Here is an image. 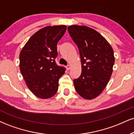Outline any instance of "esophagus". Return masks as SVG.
<instances>
[{"label": "esophagus", "mask_w": 134, "mask_h": 134, "mask_svg": "<svg viewBox=\"0 0 134 134\" xmlns=\"http://www.w3.org/2000/svg\"><path fill=\"white\" fill-rule=\"evenodd\" d=\"M66 68L67 70H70L71 68V66L70 65V64H68V65H67L66 66Z\"/></svg>", "instance_id": "obj_1"}]
</instances>
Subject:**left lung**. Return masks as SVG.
Returning <instances> with one entry per match:
<instances>
[{
  "mask_svg": "<svg viewBox=\"0 0 134 134\" xmlns=\"http://www.w3.org/2000/svg\"><path fill=\"white\" fill-rule=\"evenodd\" d=\"M69 34L77 44L81 62V74L74 80L75 90L86 99L102 93L113 71L115 58L110 44L99 33L86 26L71 25Z\"/></svg>",
  "mask_w": 134,
  "mask_h": 134,
  "instance_id": "left-lung-1",
  "label": "left lung"
}]
</instances>
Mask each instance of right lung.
Returning <instances> with one entry per match:
<instances>
[{"mask_svg": "<svg viewBox=\"0 0 134 134\" xmlns=\"http://www.w3.org/2000/svg\"><path fill=\"white\" fill-rule=\"evenodd\" d=\"M66 30V25L48 26L30 38L20 53V70L31 92L41 99L57 93L58 81L65 68L58 66L57 43Z\"/></svg>", "mask_w": 134, "mask_h": 134, "instance_id": "add662e5", "label": "right lung"}]
</instances>
